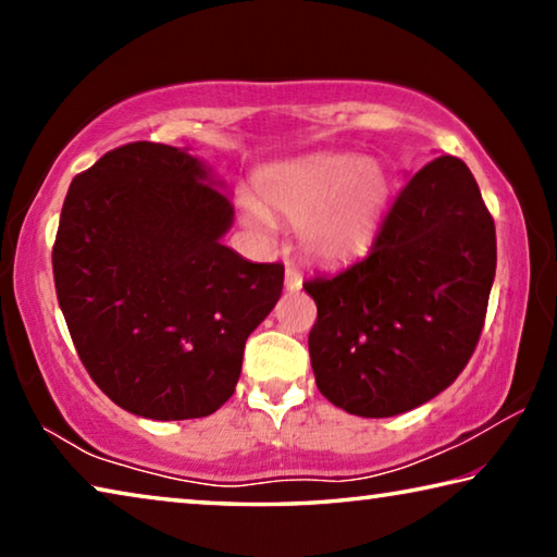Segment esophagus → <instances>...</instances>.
I'll list each match as a JSON object with an SVG mask.
<instances>
[{
	"instance_id": "1",
	"label": "esophagus",
	"mask_w": 557,
	"mask_h": 557,
	"mask_svg": "<svg viewBox=\"0 0 557 557\" xmlns=\"http://www.w3.org/2000/svg\"><path fill=\"white\" fill-rule=\"evenodd\" d=\"M285 287L289 292H295V289L301 287V272L295 265H287V270H285Z\"/></svg>"
}]
</instances>
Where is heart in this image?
<instances>
[{
  "mask_svg": "<svg viewBox=\"0 0 557 557\" xmlns=\"http://www.w3.org/2000/svg\"><path fill=\"white\" fill-rule=\"evenodd\" d=\"M391 194V174L379 162L342 152L309 154L260 172L258 203L245 206V221L260 231H268L272 219L297 225L309 258L344 262L371 248Z\"/></svg>",
  "mask_w": 557,
  "mask_h": 557,
  "instance_id": "b5f03b06",
  "label": "heart"
}]
</instances>
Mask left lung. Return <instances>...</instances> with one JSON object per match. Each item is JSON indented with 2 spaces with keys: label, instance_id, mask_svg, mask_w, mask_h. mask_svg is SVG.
<instances>
[{
  "label": "left lung",
  "instance_id": "left-lung-1",
  "mask_svg": "<svg viewBox=\"0 0 557 557\" xmlns=\"http://www.w3.org/2000/svg\"><path fill=\"white\" fill-rule=\"evenodd\" d=\"M496 228L457 157L403 186L369 256L305 282L317 301L309 356L317 388L361 418H391L455 383L484 329Z\"/></svg>",
  "mask_w": 557,
  "mask_h": 557
}]
</instances>
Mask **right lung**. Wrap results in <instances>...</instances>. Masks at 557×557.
Returning a JSON list of instances; mask_svg holds the SVG:
<instances>
[{
  "label": "right lung",
  "mask_w": 557,
  "mask_h": 557,
  "mask_svg": "<svg viewBox=\"0 0 557 557\" xmlns=\"http://www.w3.org/2000/svg\"><path fill=\"white\" fill-rule=\"evenodd\" d=\"M231 223V199L186 149L129 143L73 178L55 295L83 366L120 408L191 420L233 395L285 265L225 248Z\"/></svg>",
  "instance_id": "add662e5"
}]
</instances>
